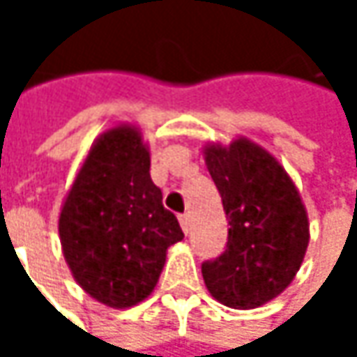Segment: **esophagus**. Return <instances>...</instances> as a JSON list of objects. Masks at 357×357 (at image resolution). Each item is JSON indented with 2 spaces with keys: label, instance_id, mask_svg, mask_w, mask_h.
Segmentation results:
<instances>
[{
  "label": "esophagus",
  "instance_id": "obj_1",
  "mask_svg": "<svg viewBox=\"0 0 357 357\" xmlns=\"http://www.w3.org/2000/svg\"><path fill=\"white\" fill-rule=\"evenodd\" d=\"M179 225H181V229L188 234V229H190V215H188V213L179 215Z\"/></svg>",
  "mask_w": 357,
  "mask_h": 357
}]
</instances>
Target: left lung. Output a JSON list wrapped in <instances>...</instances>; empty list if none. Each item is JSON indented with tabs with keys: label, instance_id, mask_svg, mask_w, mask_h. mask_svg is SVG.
<instances>
[{
	"label": "left lung",
	"instance_id": "8db88e82",
	"mask_svg": "<svg viewBox=\"0 0 357 357\" xmlns=\"http://www.w3.org/2000/svg\"><path fill=\"white\" fill-rule=\"evenodd\" d=\"M206 167L229 219L225 252L202 262L215 300L248 310L277 298L308 248V217L285 169L260 146H208Z\"/></svg>",
	"mask_w": 357,
	"mask_h": 357
}]
</instances>
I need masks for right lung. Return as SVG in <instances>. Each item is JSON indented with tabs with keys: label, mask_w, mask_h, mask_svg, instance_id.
<instances>
[{
	"label": "right lung",
	"mask_w": 357,
	"mask_h": 357,
	"mask_svg": "<svg viewBox=\"0 0 357 357\" xmlns=\"http://www.w3.org/2000/svg\"><path fill=\"white\" fill-rule=\"evenodd\" d=\"M151 155L134 128H115L91 149L59 215L74 279L95 300L128 308L157 285L165 252L183 238L151 179Z\"/></svg>",
	"instance_id": "1"
}]
</instances>
